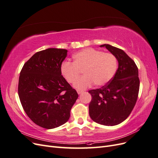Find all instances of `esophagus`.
Masks as SVG:
<instances>
[{"label":"esophagus","instance_id":"34e87169","mask_svg":"<svg viewBox=\"0 0 158 158\" xmlns=\"http://www.w3.org/2000/svg\"><path fill=\"white\" fill-rule=\"evenodd\" d=\"M82 92H82V90H77V93H78V94H81Z\"/></svg>","mask_w":158,"mask_h":158}]
</instances>
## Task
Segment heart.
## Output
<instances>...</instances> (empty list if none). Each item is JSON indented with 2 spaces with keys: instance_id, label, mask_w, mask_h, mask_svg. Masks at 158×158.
Returning <instances> with one entry per match:
<instances>
[{
  "instance_id": "heart-1",
  "label": "heart",
  "mask_w": 158,
  "mask_h": 158,
  "mask_svg": "<svg viewBox=\"0 0 158 158\" xmlns=\"http://www.w3.org/2000/svg\"><path fill=\"white\" fill-rule=\"evenodd\" d=\"M73 63L63 62L60 65V73L69 83H73L83 70L84 76L74 83V87L84 89L94 83L102 86L112 79L116 73L117 60L111 52H103L93 48H86L73 55Z\"/></svg>"
}]
</instances>
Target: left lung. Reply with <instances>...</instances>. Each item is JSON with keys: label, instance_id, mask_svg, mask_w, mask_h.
Wrapping results in <instances>:
<instances>
[{"label": "left lung", "instance_id": "obj_1", "mask_svg": "<svg viewBox=\"0 0 158 158\" xmlns=\"http://www.w3.org/2000/svg\"><path fill=\"white\" fill-rule=\"evenodd\" d=\"M99 47H105L115 56L118 66L107 84L89 91L92 98L89 105V114L100 125L114 126L125 121L135 106L140 88L138 69L123 50L109 44Z\"/></svg>", "mask_w": 158, "mask_h": 158}]
</instances>
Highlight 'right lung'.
<instances>
[{"instance_id":"obj_1","label":"right lung","mask_w":158,"mask_h":158,"mask_svg":"<svg viewBox=\"0 0 158 158\" xmlns=\"http://www.w3.org/2000/svg\"><path fill=\"white\" fill-rule=\"evenodd\" d=\"M68 51L49 48L33 55L23 65L18 82L22 106L31 120L43 128L67 122L78 95L61 75Z\"/></svg>"}]
</instances>
